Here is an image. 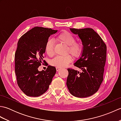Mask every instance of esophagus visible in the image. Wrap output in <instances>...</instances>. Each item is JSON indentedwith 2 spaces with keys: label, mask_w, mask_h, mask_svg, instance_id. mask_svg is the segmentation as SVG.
Listing matches in <instances>:
<instances>
[{
  "label": "esophagus",
  "mask_w": 121,
  "mask_h": 121,
  "mask_svg": "<svg viewBox=\"0 0 121 121\" xmlns=\"http://www.w3.org/2000/svg\"><path fill=\"white\" fill-rule=\"evenodd\" d=\"M61 69L60 68H58V67H56V71H59Z\"/></svg>",
  "instance_id": "1"
}]
</instances>
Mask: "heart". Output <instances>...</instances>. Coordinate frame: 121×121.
I'll return each instance as SVG.
<instances>
[{
	"mask_svg": "<svg viewBox=\"0 0 121 121\" xmlns=\"http://www.w3.org/2000/svg\"><path fill=\"white\" fill-rule=\"evenodd\" d=\"M58 39L68 46L67 52L70 53L75 57H78L81 55L83 50L82 45L79 43L76 42V38L68 32H63L58 36ZM55 40L53 38H49L45 45V50L49 56L55 55ZM72 61V58L70 55L65 56H56L50 61V65L56 67L63 68L67 66Z\"/></svg>",
	"mask_w": 121,
	"mask_h": 121,
	"instance_id": "b5f03b06",
	"label": "heart"
}]
</instances>
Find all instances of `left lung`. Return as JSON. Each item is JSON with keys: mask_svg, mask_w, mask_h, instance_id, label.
Listing matches in <instances>:
<instances>
[{"mask_svg": "<svg viewBox=\"0 0 121 121\" xmlns=\"http://www.w3.org/2000/svg\"><path fill=\"white\" fill-rule=\"evenodd\" d=\"M70 30L78 35L83 46L81 56L74 63L82 72L68 69L66 85L74 96L87 97L98 91L103 81L107 46L100 36L91 28Z\"/></svg>", "mask_w": 121, "mask_h": 121, "instance_id": "left-lung-1", "label": "left lung"}]
</instances>
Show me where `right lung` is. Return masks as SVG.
I'll use <instances>...</instances> for the list:
<instances>
[{
	"instance_id": "right-lung-1",
	"label": "right lung",
	"mask_w": 121,
	"mask_h": 121,
	"mask_svg": "<svg viewBox=\"0 0 121 121\" xmlns=\"http://www.w3.org/2000/svg\"><path fill=\"white\" fill-rule=\"evenodd\" d=\"M58 30L34 27L18 41L15 53V72L17 83L24 93L38 97L47 91L56 73V68L48 65L46 71H39L43 59L45 45L51 35Z\"/></svg>"
}]
</instances>
